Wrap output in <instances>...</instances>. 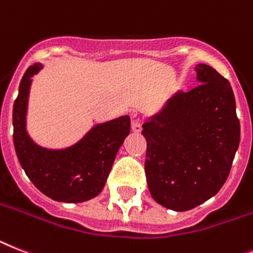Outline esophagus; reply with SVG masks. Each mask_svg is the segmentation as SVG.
I'll use <instances>...</instances> for the list:
<instances>
[{
    "mask_svg": "<svg viewBox=\"0 0 253 253\" xmlns=\"http://www.w3.org/2000/svg\"><path fill=\"white\" fill-rule=\"evenodd\" d=\"M131 128H132L133 132H140V131L143 130V127H141V121L132 120V122H131Z\"/></svg>",
    "mask_w": 253,
    "mask_h": 253,
    "instance_id": "34e87169",
    "label": "esophagus"
}]
</instances>
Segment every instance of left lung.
Wrapping results in <instances>:
<instances>
[{
    "label": "left lung",
    "instance_id": "8db88e82",
    "mask_svg": "<svg viewBox=\"0 0 253 253\" xmlns=\"http://www.w3.org/2000/svg\"><path fill=\"white\" fill-rule=\"evenodd\" d=\"M195 72L198 86L177 91L141 131L150 194L173 211L192 210L217 194L241 140L229 81L207 64Z\"/></svg>",
    "mask_w": 253,
    "mask_h": 253
}]
</instances>
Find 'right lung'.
Listing matches in <instances>:
<instances>
[{
  "label": "right lung",
  "instance_id": "1",
  "mask_svg": "<svg viewBox=\"0 0 253 253\" xmlns=\"http://www.w3.org/2000/svg\"><path fill=\"white\" fill-rule=\"evenodd\" d=\"M42 67L40 63L31 65L19 86L12 110L15 152L40 192L58 202H84L103 190L117 152L130 133V117L95 125L80 141L65 149L40 146L27 131V109L32 77Z\"/></svg>",
  "mask_w": 253,
  "mask_h": 253
}]
</instances>
